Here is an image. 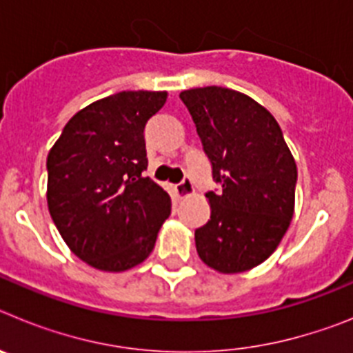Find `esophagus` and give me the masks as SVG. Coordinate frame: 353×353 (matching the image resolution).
<instances>
[{
	"instance_id": "obj_1",
	"label": "esophagus",
	"mask_w": 353,
	"mask_h": 353,
	"mask_svg": "<svg viewBox=\"0 0 353 353\" xmlns=\"http://www.w3.org/2000/svg\"><path fill=\"white\" fill-rule=\"evenodd\" d=\"M192 192H194V185H192V182L189 179L182 180V182L176 185V194L180 196V198H185V196H191Z\"/></svg>"
}]
</instances>
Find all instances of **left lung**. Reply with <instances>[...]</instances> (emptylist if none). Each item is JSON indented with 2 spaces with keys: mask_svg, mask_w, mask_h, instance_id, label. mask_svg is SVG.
<instances>
[{
  "mask_svg": "<svg viewBox=\"0 0 353 353\" xmlns=\"http://www.w3.org/2000/svg\"><path fill=\"white\" fill-rule=\"evenodd\" d=\"M212 174L210 219L194 232L196 251L221 274L263 263L285 236L295 210L297 164L276 118L254 99L223 86L183 90Z\"/></svg>",
  "mask_w": 353,
  "mask_h": 353,
  "instance_id": "8db88e82",
  "label": "left lung"
}]
</instances>
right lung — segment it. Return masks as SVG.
Instances as JSON below:
<instances>
[{
	"label": "right lung",
	"instance_id": "add662e5",
	"mask_svg": "<svg viewBox=\"0 0 353 353\" xmlns=\"http://www.w3.org/2000/svg\"><path fill=\"white\" fill-rule=\"evenodd\" d=\"M168 92H120L77 111L48 155V207L77 258L123 272L150 256L171 198L143 176L146 121Z\"/></svg>",
	"mask_w": 353,
	"mask_h": 353
}]
</instances>
